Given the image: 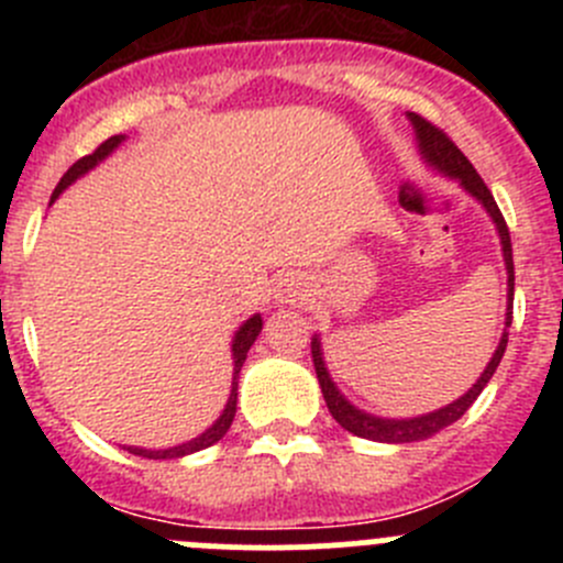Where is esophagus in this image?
I'll return each instance as SVG.
<instances>
[{
  "instance_id": "obj_1",
  "label": "esophagus",
  "mask_w": 563,
  "mask_h": 563,
  "mask_svg": "<svg viewBox=\"0 0 563 563\" xmlns=\"http://www.w3.org/2000/svg\"><path fill=\"white\" fill-rule=\"evenodd\" d=\"M275 299L277 302H286V305L299 302V299H302V283H299L294 275H286L280 283H277Z\"/></svg>"
}]
</instances>
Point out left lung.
Segmentation results:
<instances>
[{
	"label": "left lung",
	"instance_id": "8db88e82",
	"mask_svg": "<svg viewBox=\"0 0 563 563\" xmlns=\"http://www.w3.org/2000/svg\"><path fill=\"white\" fill-rule=\"evenodd\" d=\"M408 119H411L413 130H417L419 152L424 155V161H428L430 166L439 168V172H444L446 176H455V179L463 181L465 190H468L471 196L479 198V201L485 203L487 212H490V218L496 220L498 236H501V245H504V261H507V275H509L507 327H512V297H515L512 240H509L507 220H504V214H501V209H498L496 198H493V192L487 190V185L482 181V176L476 174V168L471 166L468 157H465L463 152L457 150V144L450 139V135L444 133V130L435 128L433 122H428V119L419 117V113H413V111H408ZM507 340H509L507 332H504V338H501V343H498L496 354H493L490 365L485 367V373L479 376V382H476L474 387L465 391L460 400L450 402V406H444V408H439V411L424 413V417H413V419H378V417H371V413H365V411H360V408L351 406V402L345 400V397L338 391V387L332 384L327 367H323L321 343H318V338H313V345H310V349H313V365H316L318 384H321V391H323V400H327L329 413L338 419L340 428H345L349 433L360 435V439L384 441V444H408V441H419V439H428V435L439 433V430H444L446 424L457 422V419L463 417V413L468 411L471 406H474V400L479 397V391L487 387V382H490L493 373H496L498 362H501L504 351H507Z\"/></svg>",
	"mask_w": 563,
	"mask_h": 563
}]
</instances>
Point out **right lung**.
Listing matches in <instances>:
<instances>
[{
    "label": "right lung",
    "mask_w": 563,
    "mask_h": 563,
    "mask_svg": "<svg viewBox=\"0 0 563 563\" xmlns=\"http://www.w3.org/2000/svg\"><path fill=\"white\" fill-rule=\"evenodd\" d=\"M122 139H124V135H111V139H106L103 144L98 146V150L89 152V155H84L81 161L73 163V166L67 168V174L59 179V185H56L54 196H51V203H54V198H59V192L65 190V187L70 185V181H76L78 176L87 174L92 166H98V163L103 161L108 152L117 150V146L122 144ZM258 332H261V316L250 318V321L242 323L240 332H236V338H234V387H231V397H229V402H225V411L220 413V419L212 424V428L207 430V433H201V435H198V439L187 441V444H181V446H172V450H139V446H124V450L133 452V455H139V457L172 460V457L192 455V452L207 450V446L218 444V441L223 439L225 433H229L231 422H234V413H236V387H240V371H242V365H245L247 351H250V345L255 343V338H258Z\"/></svg>",
    "instance_id": "add662e5"
}]
</instances>
